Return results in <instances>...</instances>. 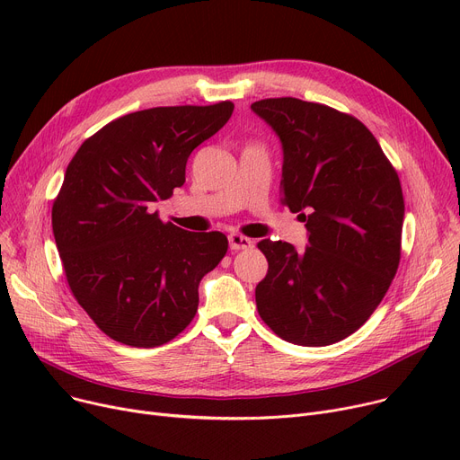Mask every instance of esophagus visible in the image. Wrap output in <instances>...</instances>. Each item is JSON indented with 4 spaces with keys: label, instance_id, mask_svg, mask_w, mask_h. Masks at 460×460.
<instances>
[{
    "label": "esophagus",
    "instance_id": "1",
    "mask_svg": "<svg viewBox=\"0 0 460 460\" xmlns=\"http://www.w3.org/2000/svg\"><path fill=\"white\" fill-rule=\"evenodd\" d=\"M229 248L233 252H240V250H252L253 248V240L248 236H243L238 233H231L229 236Z\"/></svg>",
    "mask_w": 460,
    "mask_h": 460
}]
</instances>
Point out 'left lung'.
Returning a JSON list of instances; mask_svg holds the SVG:
<instances>
[{"mask_svg": "<svg viewBox=\"0 0 460 460\" xmlns=\"http://www.w3.org/2000/svg\"><path fill=\"white\" fill-rule=\"evenodd\" d=\"M281 141V203L305 222L307 246L257 244L269 272L261 319L281 340L324 347L364 324L401 259L404 201L394 165L364 123L293 96L252 104Z\"/></svg>", "mask_w": 460, "mask_h": 460, "instance_id": "left-lung-1", "label": "left lung"}]
</instances>
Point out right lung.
I'll use <instances>...</instances> for the list:
<instances>
[{
	"mask_svg": "<svg viewBox=\"0 0 460 460\" xmlns=\"http://www.w3.org/2000/svg\"><path fill=\"white\" fill-rule=\"evenodd\" d=\"M233 108L226 101L134 111L70 160L52 208L56 246L72 295L111 340L160 347L196 317L199 281L224 259L227 236L164 224L153 203L184 184L188 156Z\"/></svg>",
	"mask_w": 460,
	"mask_h": 460,
	"instance_id": "right-lung-1",
	"label": "right lung"
}]
</instances>
